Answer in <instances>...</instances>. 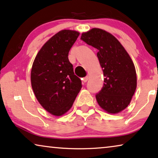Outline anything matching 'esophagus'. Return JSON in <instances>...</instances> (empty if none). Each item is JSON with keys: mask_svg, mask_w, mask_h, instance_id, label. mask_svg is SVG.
I'll return each instance as SVG.
<instances>
[{"mask_svg": "<svg viewBox=\"0 0 158 158\" xmlns=\"http://www.w3.org/2000/svg\"><path fill=\"white\" fill-rule=\"evenodd\" d=\"M88 78H89V77H88V76H87V77H83V83H86V82L88 81Z\"/></svg>", "mask_w": 158, "mask_h": 158, "instance_id": "obj_1", "label": "esophagus"}]
</instances>
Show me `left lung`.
Here are the masks:
<instances>
[{"label": "left lung", "mask_w": 158, "mask_h": 158, "mask_svg": "<svg viewBox=\"0 0 158 158\" xmlns=\"http://www.w3.org/2000/svg\"><path fill=\"white\" fill-rule=\"evenodd\" d=\"M81 40L98 49L104 83L96 94L98 105L109 114H118L131 102L137 88L135 64L117 39L105 30L93 28L83 32Z\"/></svg>", "instance_id": "left-lung-1"}]
</instances>
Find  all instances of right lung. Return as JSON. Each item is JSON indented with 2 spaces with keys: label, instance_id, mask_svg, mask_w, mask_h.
I'll use <instances>...</instances> for the list:
<instances>
[{
  "label": "right lung",
  "instance_id": "obj_1",
  "mask_svg": "<svg viewBox=\"0 0 158 158\" xmlns=\"http://www.w3.org/2000/svg\"><path fill=\"white\" fill-rule=\"evenodd\" d=\"M80 33L61 30L38 52L31 71L34 94L41 106L52 115L60 116L71 109L82 88L68 60L69 51Z\"/></svg>",
  "mask_w": 158,
  "mask_h": 158
}]
</instances>
